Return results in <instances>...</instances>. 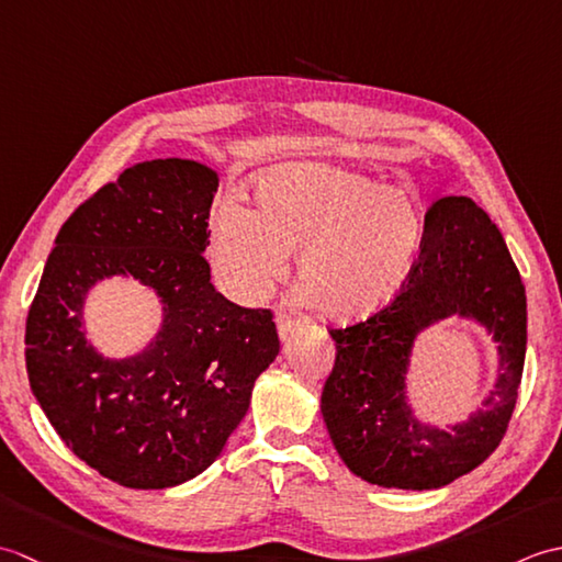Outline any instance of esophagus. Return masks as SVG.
Masks as SVG:
<instances>
[{
  "instance_id": "esophagus-1",
  "label": "esophagus",
  "mask_w": 562,
  "mask_h": 562,
  "mask_svg": "<svg viewBox=\"0 0 562 562\" xmlns=\"http://www.w3.org/2000/svg\"><path fill=\"white\" fill-rule=\"evenodd\" d=\"M296 321H292L288 314H278V333H280V340H290L292 333L296 330Z\"/></svg>"
}]
</instances>
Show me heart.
Wrapping results in <instances>:
<instances>
[{
    "label": "heart",
    "mask_w": 562,
    "mask_h": 562,
    "mask_svg": "<svg viewBox=\"0 0 562 562\" xmlns=\"http://www.w3.org/2000/svg\"><path fill=\"white\" fill-rule=\"evenodd\" d=\"M254 195L256 212L226 200L210 222L212 268L238 302H258L296 247V280L333 321L379 312L411 280L425 238L415 190L296 161L258 176Z\"/></svg>",
    "instance_id": "obj_1"
}]
</instances>
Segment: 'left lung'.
<instances>
[{
    "instance_id": "left-lung-1",
    "label": "left lung",
    "mask_w": 562,
    "mask_h": 562,
    "mask_svg": "<svg viewBox=\"0 0 562 562\" xmlns=\"http://www.w3.org/2000/svg\"><path fill=\"white\" fill-rule=\"evenodd\" d=\"M449 315L481 323L498 342V376L469 422L439 430L407 403L416 336ZM336 364L321 413L345 465L362 481L432 491L481 465L503 441L527 355V292L503 234L471 198L449 195L425 214L420 258L389 306L330 328Z\"/></svg>"
}]
</instances>
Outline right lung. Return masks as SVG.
Masks as SVG:
<instances>
[{
  "label": "right lung",
  "instance_id": "1",
  "mask_svg": "<svg viewBox=\"0 0 562 562\" xmlns=\"http://www.w3.org/2000/svg\"><path fill=\"white\" fill-rule=\"evenodd\" d=\"M220 178L193 159L130 166L63 224L26 321L35 401L103 479L161 491L195 479L244 420L256 379L280 352L268 308H244L210 282V207ZM123 273L155 290L162 328L115 361L82 336V304Z\"/></svg>",
  "mask_w": 562,
  "mask_h": 562
}]
</instances>
